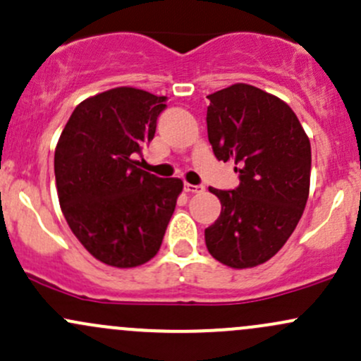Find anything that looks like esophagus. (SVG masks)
<instances>
[{"label": "esophagus", "mask_w": 361, "mask_h": 361, "mask_svg": "<svg viewBox=\"0 0 361 361\" xmlns=\"http://www.w3.org/2000/svg\"><path fill=\"white\" fill-rule=\"evenodd\" d=\"M185 192H191V195H200V192L204 191V185L203 184H184Z\"/></svg>", "instance_id": "obj_1"}]
</instances>
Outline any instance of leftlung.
<instances>
[{"label": "left lung", "mask_w": 361, "mask_h": 361, "mask_svg": "<svg viewBox=\"0 0 361 361\" xmlns=\"http://www.w3.org/2000/svg\"><path fill=\"white\" fill-rule=\"evenodd\" d=\"M208 99V141L216 160L239 165V185L210 188L222 212L204 243L224 265L250 269L272 258L300 222L312 149L294 111L262 89L234 84Z\"/></svg>", "instance_id": "1"}]
</instances>
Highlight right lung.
<instances>
[{
    "instance_id": "obj_1",
    "label": "right lung",
    "mask_w": 361,
    "mask_h": 361,
    "mask_svg": "<svg viewBox=\"0 0 361 361\" xmlns=\"http://www.w3.org/2000/svg\"><path fill=\"white\" fill-rule=\"evenodd\" d=\"M166 96L117 87L73 110L55 151L58 200L68 227L89 253L129 269L151 259L161 241L180 179L139 169L135 158L154 137Z\"/></svg>"
}]
</instances>
